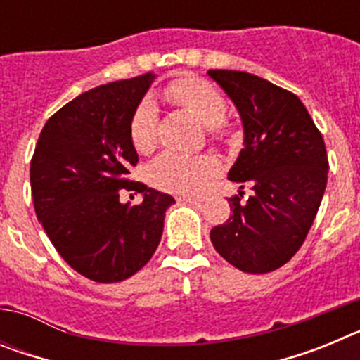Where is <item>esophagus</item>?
I'll return each instance as SVG.
<instances>
[{
  "label": "esophagus",
  "instance_id": "obj_1",
  "mask_svg": "<svg viewBox=\"0 0 360 360\" xmlns=\"http://www.w3.org/2000/svg\"><path fill=\"white\" fill-rule=\"evenodd\" d=\"M178 202L195 203V205H200V203L203 202V198H195V196H178Z\"/></svg>",
  "mask_w": 360,
  "mask_h": 360
}]
</instances>
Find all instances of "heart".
<instances>
[{
	"label": "heart",
	"mask_w": 360,
	"mask_h": 360,
	"mask_svg": "<svg viewBox=\"0 0 360 360\" xmlns=\"http://www.w3.org/2000/svg\"><path fill=\"white\" fill-rule=\"evenodd\" d=\"M164 95L173 104L193 111L203 126L212 133H221L227 103L211 82L195 75H184L165 86ZM158 111L153 101L144 98L135 108L129 122V139L136 151L149 153L157 144ZM218 164L212 157H186L178 153H164L149 167L151 182L164 191L195 195L203 189L216 173Z\"/></svg>",
	"instance_id": "b5f03b06"
}]
</instances>
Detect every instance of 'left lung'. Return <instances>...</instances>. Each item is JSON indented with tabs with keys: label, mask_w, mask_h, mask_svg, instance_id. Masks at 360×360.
I'll return each instance as SVG.
<instances>
[{
	"label": "left lung",
	"mask_w": 360,
	"mask_h": 360,
	"mask_svg": "<svg viewBox=\"0 0 360 360\" xmlns=\"http://www.w3.org/2000/svg\"><path fill=\"white\" fill-rule=\"evenodd\" d=\"M243 124V149L229 180L252 196L229 198L232 216L211 231L216 252L249 274L279 269L310 231L328 180L319 129L297 95L247 72L209 70ZM243 189V187H241Z\"/></svg>",
	"instance_id": "left-lung-1"
}]
</instances>
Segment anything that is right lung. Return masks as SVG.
<instances>
[{
	"instance_id": "right-lung-1",
	"label": "right lung",
	"mask_w": 360,
	"mask_h": 360,
	"mask_svg": "<svg viewBox=\"0 0 360 360\" xmlns=\"http://www.w3.org/2000/svg\"><path fill=\"white\" fill-rule=\"evenodd\" d=\"M155 79L144 73L108 82L70 101L46 120L32 157L37 219L63 259L91 281L136 274L157 250L174 203L126 178L139 162L129 122ZM120 188L142 192L141 205L120 202Z\"/></svg>"
}]
</instances>
